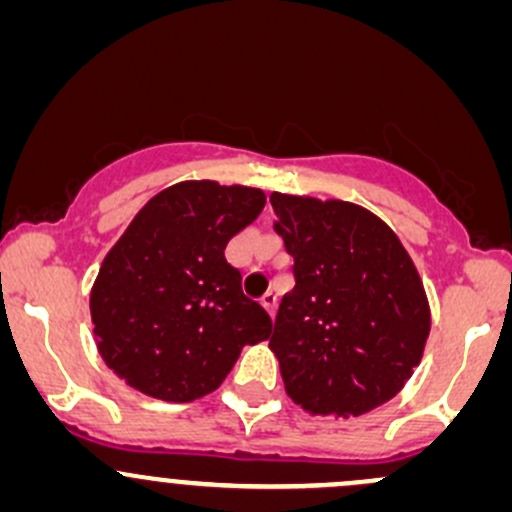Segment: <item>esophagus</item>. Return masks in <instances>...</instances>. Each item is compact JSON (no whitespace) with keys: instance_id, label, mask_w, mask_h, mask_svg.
Returning a JSON list of instances; mask_svg holds the SVG:
<instances>
[{"instance_id":"34e87169","label":"esophagus","mask_w":512,"mask_h":512,"mask_svg":"<svg viewBox=\"0 0 512 512\" xmlns=\"http://www.w3.org/2000/svg\"><path fill=\"white\" fill-rule=\"evenodd\" d=\"M260 303L265 306V311L269 313V316H274V313H277V294H272V291H267V294L260 299Z\"/></svg>"}]
</instances>
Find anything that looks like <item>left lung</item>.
<instances>
[{"instance_id":"8db88e82","label":"left lung","mask_w":512,"mask_h":512,"mask_svg":"<svg viewBox=\"0 0 512 512\" xmlns=\"http://www.w3.org/2000/svg\"><path fill=\"white\" fill-rule=\"evenodd\" d=\"M269 201L296 277L269 340L286 396L333 418L384 406L413 376L430 335L428 294L411 255L352 201L282 192Z\"/></svg>"}]
</instances>
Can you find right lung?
I'll return each instance as SVG.
<instances>
[{"label": "right lung", "mask_w": 512, "mask_h": 512, "mask_svg": "<svg viewBox=\"0 0 512 512\" xmlns=\"http://www.w3.org/2000/svg\"><path fill=\"white\" fill-rule=\"evenodd\" d=\"M265 192L184 179L155 194L106 252L89 291L94 342L131 389L189 403L223 384L272 320L240 289L228 240L250 226Z\"/></svg>", "instance_id": "add662e5"}]
</instances>
